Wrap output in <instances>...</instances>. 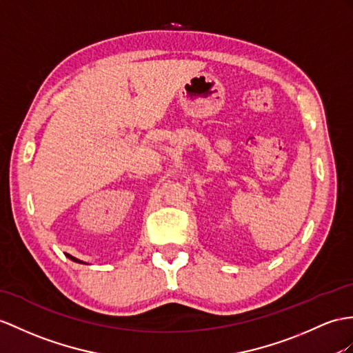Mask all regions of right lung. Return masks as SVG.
<instances>
[{
    "label": "right lung",
    "mask_w": 353,
    "mask_h": 353,
    "mask_svg": "<svg viewBox=\"0 0 353 353\" xmlns=\"http://www.w3.org/2000/svg\"><path fill=\"white\" fill-rule=\"evenodd\" d=\"M67 257H68V259H72L73 262H79V263H82L79 259H76V257H73V256H70V254H67Z\"/></svg>",
    "instance_id": "add662e5"
}]
</instances>
